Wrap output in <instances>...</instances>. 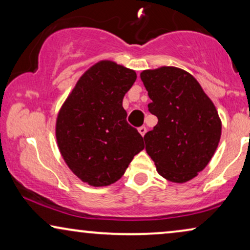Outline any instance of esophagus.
Instances as JSON below:
<instances>
[{"mask_svg": "<svg viewBox=\"0 0 250 250\" xmlns=\"http://www.w3.org/2000/svg\"><path fill=\"white\" fill-rule=\"evenodd\" d=\"M139 133L142 136H145L146 133V126H141V127H139Z\"/></svg>", "mask_w": 250, "mask_h": 250, "instance_id": "34e87169", "label": "esophagus"}]
</instances>
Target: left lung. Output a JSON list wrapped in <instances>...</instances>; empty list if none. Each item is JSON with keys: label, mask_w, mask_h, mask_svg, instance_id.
<instances>
[{"label": "left lung", "mask_w": 250, "mask_h": 250, "mask_svg": "<svg viewBox=\"0 0 250 250\" xmlns=\"http://www.w3.org/2000/svg\"><path fill=\"white\" fill-rule=\"evenodd\" d=\"M158 123L145 135L146 153L157 172L174 183H186L210 162L222 134L213 101L198 81L177 67L163 66L140 74Z\"/></svg>", "instance_id": "left-lung-1"}]
</instances>
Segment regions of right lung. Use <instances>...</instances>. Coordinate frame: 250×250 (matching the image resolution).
<instances>
[{"label":"right lung","instance_id":"add662e5","mask_svg":"<svg viewBox=\"0 0 250 250\" xmlns=\"http://www.w3.org/2000/svg\"><path fill=\"white\" fill-rule=\"evenodd\" d=\"M135 80L133 69L99 61L82 75L58 112V148L71 172L88 186L115 183L145 149L123 108V98Z\"/></svg>","mask_w":250,"mask_h":250}]
</instances>
